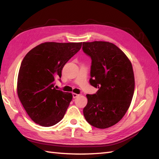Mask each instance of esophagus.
I'll list each match as a JSON object with an SVG mask.
<instances>
[{"mask_svg":"<svg viewBox=\"0 0 159 159\" xmlns=\"http://www.w3.org/2000/svg\"><path fill=\"white\" fill-rule=\"evenodd\" d=\"M79 96V94H77V93H72L73 98H77Z\"/></svg>","mask_w":159,"mask_h":159,"instance_id":"1","label":"esophagus"}]
</instances>
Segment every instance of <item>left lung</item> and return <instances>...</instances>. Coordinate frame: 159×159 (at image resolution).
<instances>
[{"label": "left lung", "instance_id": "obj_1", "mask_svg": "<svg viewBox=\"0 0 159 159\" xmlns=\"http://www.w3.org/2000/svg\"><path fill=\"white\" fill-rule=\"evenodd\" d=\"M83 50L92 59L89 83L98 88L96 93L86 95L84 117L94 127L109 128L121 120L130 105L134 90L133 66L112 43L83 42Z\"/></svg>", "mask_w": 159, "mask_h": 159}]
</instances>
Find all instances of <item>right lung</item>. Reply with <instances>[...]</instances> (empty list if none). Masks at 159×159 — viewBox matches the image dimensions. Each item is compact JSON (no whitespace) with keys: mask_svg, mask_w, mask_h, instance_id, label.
Returning <instances> with one entry per match:
<instances>
[{"mask_svg":"<svg viewBox=\"0 0 159 159\" xmlns=\"http://www.w3.org/2000/svg\"><path fill=\"white\" fill-rule=\"evenodd\" d=\"M81 46L82 42L42 43L23 59L17 91L23 107L36 124L52 126L65 116L72 94L56 89L55 80L60 79L63 66Z\"/></svg>","mask_w":159,"mask_h":159,"instance_id":"right-lung-1","label":"right lung"}]
</instances>
